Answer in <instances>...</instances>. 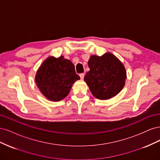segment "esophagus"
<instances>
[{
	"instance_id": "34e87169",
	"label": "esophagus",
	"mask_w": 160,
	"mask_h": 160,
	"mask_svg": "<svg viewBox=\"0 0 160 160\" xmlns=\"http://www.w3.org/2000/svg\"><path fill=\"white\" fill-rule=\"evenodd\" d=\"M79 76H80V77H81V79H83L84 78L85 74H84V73H81V74L79 75Z\"/></svg>"
}]
</instances>
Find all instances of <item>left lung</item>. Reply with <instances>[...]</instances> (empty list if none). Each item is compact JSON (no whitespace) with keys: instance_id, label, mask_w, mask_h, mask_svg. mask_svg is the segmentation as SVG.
<instances>
[{"instance_id":"1","label":"left lung","mask_w":160,"mask_h":160,"mask_svg":"<svg viewBox=\"0 0 160 160\" xmlns=\"http://www.w3.org/2000/svg\"><path fill=\"white\" fill-rule=\"evenodd\" d=\"M89 71L84 81L95 98L109 99L122 90L127 78L123 63L111 52L102 56L91 55L88 61Z\"/></svg>"}]
</instances>
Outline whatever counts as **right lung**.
Listing matches in <instances>:
<instances>
[{"label": "right lung", "mask_w": 160, "mask_h": 160, "mask_svg": "<svg viewBox=\"0 0 160 160\" xmlns=\"http://www.w3.org/2000/svg\"><path fill=\"white\" fill-rule=\"evenodd\" d=\"M79 79L74 65L63 56L47 57L38 69L35 79L41 93L52 101L65 98L72 84Z\"/></svg>", "instance_id": "1"}]
</instances>
